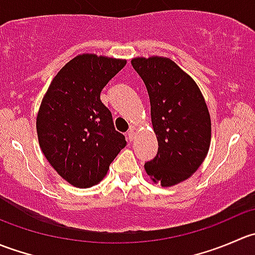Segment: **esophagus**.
<instances>
[{
	"mask_svg": "<svg viewBox=\"0 0 255 255\" xmlns=\"http://www.w3.org/2000/svg\"><path fill=\"white\" fill-rule=\"evenodd\" d=\"M134 128H130L129 130H128V133H127V135H128V139H129V142H132L133 139H134Z\"/></svg>",
	"mask_w": 255,
	"mask_h": 255,
	"instance_id": "34e87169",
	"label": "esophagus"
}]
</instances>
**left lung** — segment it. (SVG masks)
<instances>
[{
    "label": "left lung",
    "mask_w": 255,
    "mask_h": 255,
    "mask_svg": "<svg viewBox=\"0 0 255 255\" xmlns=\"http://www.w3.org/2000/svg\"><path fill=\"white\" fill-rule=\"evenodd\" d=\"M132 66L143 80L150 100L158 153L144 164L146 174L161 186L190 177L206 158L211 118L199 86L168 58H135Z\"/></svg>",
    "instance_id": "8db88e82"
}]
</instances>
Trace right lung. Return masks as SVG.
I'll return each instance as SVG.
<instances>
[{
	"label": "right lung",
	"mask_w": 255,
	"mask_h": 255,
	"mask_svg": "<svg viewBox=\"0 0 255 255\" xmlns=\"http://www.w3.org/2000/svg\"><path fill=\"white\" fill-rule=\"evenodd\" d=\"M126 63L78 55L59 71L43 99L37 117L39 145L56 173L74 186L99 184L127 144L100 100L102 89Z\"/></svg>",
	"instance_id": "1"
}]
</instances>
